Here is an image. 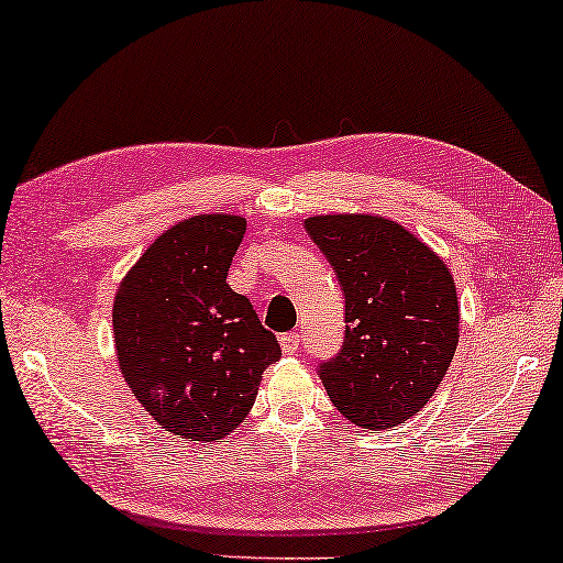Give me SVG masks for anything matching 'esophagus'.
<instances>
[{"label": "esophagus", "instance_id": "obj_1", "mask_svg": "<svg viewBox=\"0 0 563 563\" xmlns=\"http://www.w3.org/2000/svg\"><path fill=\"white\" fill-rule=\"evenodd\" d=\"M279 344H282L284 354H297L299 344H301V336L297 332H287V334L279 336Z\"/></svg>", "mask_w": 563, "mask_h": 563}]
</instances>
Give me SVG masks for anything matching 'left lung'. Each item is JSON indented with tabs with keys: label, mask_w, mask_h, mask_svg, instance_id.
<instances>
[{
	"label": "left lung",
	"mask_w": 563,
	"mask_h": 563,
	"mask_svg": "<svg viewBox=\"0 0 563 563\" xmlns=\"http://www.w3.org/2000/svg\"><path fill=\"white\" fill-rule=\"evenodd\" d=\"M344 291V342L319 365L334 408L360 428L410 420L443 383L457 347L455 282L430 246L383 216L305 221Z\"/></svg>",
	"instance_id": "1"
}]
</instances>
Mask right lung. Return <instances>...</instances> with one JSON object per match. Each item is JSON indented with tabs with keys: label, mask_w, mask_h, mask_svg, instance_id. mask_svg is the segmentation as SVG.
<instances>
[{
	"label": "right lung",
	"mask_w": 563,
	"mask_h": 563,
	"mask_svg": "<svg viewBox=\"0 0 563 563\" xmlns=\"http://www.w3.org/2000/svg\"><path fill=\"white\" fill-rule=\"evenodd\" d=\"M244 233L246 219L231 213L178 221L145 249L112 301L120 372L173 435L227 438L282 357L252 301L227 284Z\"/></svg>",
	"instance_id": "1"
}]
</instances>
